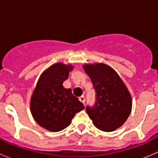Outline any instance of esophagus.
<instances>
[{
  "instance_id": "obj_1",
  "label": "esophagus",
  "mask_w": 158,
  "mask_h": 158,
  "mask_svg": "<svg viewBox=\"0 0 158 158\" xmlns=\"http://www.w3.org/2000/svg\"><path fill=\"white\" fill-rule=\"evenodd\" d=\"M79 101H80L81 102H82V103L85 102V97L83 96V95H82V96L79 97Z\"/></svg>"
}]
</instances>
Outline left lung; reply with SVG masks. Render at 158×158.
Listing matches in <instances>:
<instances>
[{
	"label": "left lung",
	"mask_w": 158,
	"mask_h": 158,
	"mask_svg": "<svg viewBox=\"0 0 158 158\" xmlns=\"http://www.w3.org/2000/svg\"><path fill=\"white\" fill-rule=\"evenodd\" d=\"M95 91V102L86 111L93 125L103 131H113L122 126L131 111V97L118 74L104 63L85 64Z\"/></svg>",
	"instance_id": "1"
}]
</instances>
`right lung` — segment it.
<instances>
[{
	"mask_svg": "<svg viewBox=\"0 0 158 158\" xmlns=\"http://www.w3.org/2000/svg\"><path fill=\"white\" fill-rule=\"evenodd\" d=\"M72 65L56 63L41 74L30 100L34 120L47 130L56 132L71 124L76 113L84 106L63 83L68 79Z\"/></svg>",
	"mask_w": 158,
	"mask_h": 158,
	"instance_id": "right-lung-1",
	"label": "right lung"
}]
</instances>
